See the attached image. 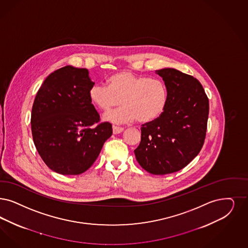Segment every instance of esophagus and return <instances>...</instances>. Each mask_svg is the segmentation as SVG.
<instances>
[{
  "instance_id": "esophagus-1",
  "label": "esophagus",
  "mask_w": 248,
  "mask_h": 248,
  "mask_svg": "<svg viewBox=\"0 0 248 248\" xmlns=\"http://www.w3.org/2000/svg\"><path fill=\"white\" fill-rule=\"evenodd\" d=\"M123 129H124V128H122V127L113 126V133H114V134H119V133L123 131Z\"/></svg>"
}]
</instances>
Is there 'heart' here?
Listing matches in <instances>:
<instances>
[{"label": "heart", "instance_id": "1", "mask_svg": "<svg viewBox=\"0 0 248 248\" xmlns=\"http://www.w3.org/2000/svg\"><path fill=\"white\" fill-rule=\"evenodd\" d=\"M109 85L95 83L89 90V97L101 110L124 104L122 108L105 114L104 119L114 123L137 120L147 123L157 119L165 110L168 91L160 79L146 75L121 72L109 78Z\"/></svg>", "mask_w": 248, "mask_h": 248}]
</instances>
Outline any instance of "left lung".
I'll use <instances>...</instances> for the list:
<instances>
[{"mask_svg": "<svg viewBox=\"0 0 248 248\" xmlns=\"http://www.w3.org/2000/svg\"><path fill=\"white\" fill-rule=\"evenodd\" d=\"M167 87L164 112L142 124L138 163L153 174H171L188 165L201 152L206 138L209 98L191 75L172 68L157 71Z\"/></svg>", "mask_w": 248, "mask_h": 248, "instance_id": "left-lung-1", "label": "left lung"}]
</instances>
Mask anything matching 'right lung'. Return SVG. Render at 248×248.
Wrapping results in <instances>:
<instances>
[{"label":"right lung","mask_w":248,"mask_h":248,"mask_svg":"<svg viewBox=\"0 0 248 248\" xmlns=\"http://www.w3.org/2000/svg\"><path fill=\"white\" fill-rule=\"evenodd\" d=\"M93 84L88 70L65 66L49 74L37 91L31 113L33 140L56 173L85 172L112 135V125L100 122L90 100Z\"/></svg>","instance_id":"right-lung-1"}]
</instances>
